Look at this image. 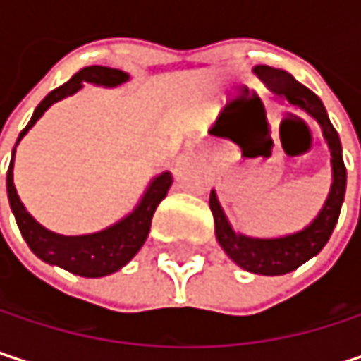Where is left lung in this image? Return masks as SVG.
I'll return each instance as SVG.
<instances>
[{"label":"left lung","instance_id":"left-lung-1","mask_svg":"<svg viewBox=\"0 0 361 361\" xmlns=\"http://www.w3.org/2000/svg\"><path fill=\"white\" fill-rule=\"evenodd\" d=\"M252 73L265 83V87L269 90L274 100H278L290 109L303 110L307 116H312L320 125L322 135L328 144V150H330L332 183H330V192L324 200V207L310 221V226H305L299 232L286 234V236L255 238V236L236 232L232 228V224L228 221L215 190H211L209 207H211V213L215 219V238L224 252L238 267H243L251 274L282 276V274L297 269L299 265H303L305 261H310L312 257H316L324 249V245L328 243V238L338 221V213H341V207L345 200L347 169L343 163V148H341L338 133L334 131V127L328 118V112H326L322 100L312 90L301 85L290 73H286L282 68L259 64L252 68Z\"/></svg>","mask_w":361,"mask_h":361}]
</instances>
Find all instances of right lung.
I'll list each match as a JSON object with an SVG mask.
<instances>
[{
	"instance_id": "obj_1",
	"label": "right lung",
	"mask_w": 361,
	"mask_h": 361,
	"mask_svg": "<svg viewBox=\"0 0 361 361\" xmlns=\"http://www.w3.org/2000/svg\"><path fill=\"white\" fill-rule=\"evenodd\" d=\"M127 81H129V75L118 68H110V66L81 68L77 75H73L71 81L56 87L41 100L29 125L20 131L16 146L29 133V129L43 116L45 110L51 104L77 94L83 87V83H94L100 87H118ZM14 152H16V148L12 150V161H10L6 185H8L10 209L16 217L23 238L27 240L29 249L35 252L41 261H45L49 265H58V267H62L71 274L83 276V278H102V276L114 274L135 257V252L142 249V245L148 238L152 215H154L159 202L167 196V192L173 183L171 171H163L150 180L140 202L123 219L114 221L112 226L100 230V232H94V234L64 236V234H56V232L43 228L20 202V196L14 185Z\"/></svg>"
}]
</instances>
